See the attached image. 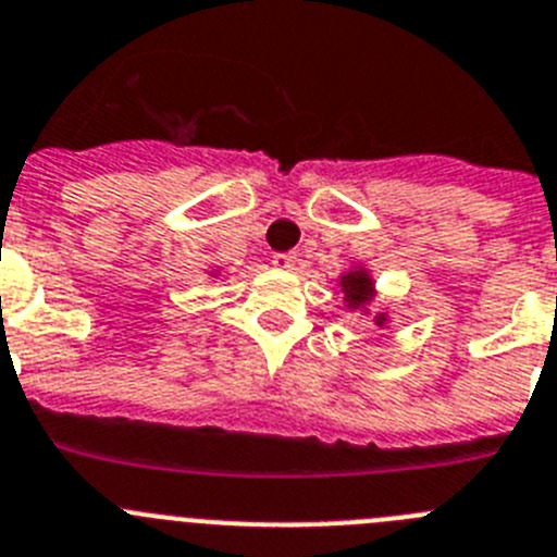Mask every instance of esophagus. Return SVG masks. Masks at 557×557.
<instances>
[{
	"label": "esophagus",
	"mask_w": 557,
	"mask_h": 557,
	"mask_svg": "<svg viewBox=\"0 0 557 557\" xmlns=\"http://www.w3.org/2000/svg\"><path fill=\"white\" fill-rule=\"evenodd\" d=\"M272 263L277 269H283V272H288V269H294L299 263V258H296V252H277L272 258Z\"/></svg>",
	"instance_id": "esophagus-1"
}]
</instances>
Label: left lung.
Masks as SVG:
<instances>
[{"instance_id":"left-lung-1","label":"left lung","mask_w":557,"mask_h":557,"mask_svg":"<svg viewBox=\"0 0 557 557\" xmlns=\"http://www.w3.org/2000/svg\"><path fill=\"white\" fill-rule=\"evenodd\" d=\"M343 290H346L351 305H362L368 302V296H371V280H368L362 272H351L346 274V280H343ZM382 321L384 319H379L376 324H382Z\"/></svg>"}]
</instances>
